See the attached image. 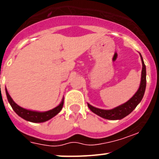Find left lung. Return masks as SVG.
I'll return each instance as SVG.
<instances>
[{
	"mask_svg": "<svg viewBox=\"0 0 159 159\" xmlns=\"http://www.w3.org/2000/svg\"><path fill=\"white\" fill-rule=\"evenodd\" d=\"M141 62H142L141 84H140L139 89L137 91L136 93L134 95V96L130 100H128L127 102L117 106V107L114 108V109H109V110L95 108L88 103V106H89V108L91 109L92 112H93L94 113L99 116L102 117V118L106 119V120H121V119L124 118L127 115H129L137 107V106L141 102V99L143 98L146 89V67L141 55Z\"/></svg>",
	"mask_w": 159,
	"mask_h": 159,
	"instance_id": "obj_1",
	"label": "left lung"
}]
</instances>
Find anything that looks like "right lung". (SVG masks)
<instances>
[{"label":"right lung","mask_w":159,"mask_h":159,"mask_svg":"<svg viewBox=\"0 0 159 159\" xmlns=\"http://www.w3.org/2000/svg\"><path fill=\"white\" fill-rule=\"evenodd\" d=\"M5 91L7 100H8L9 103H10L11 106L14 109V111L20 117L23 118L25 120L30 121V122L32 123H43L49 120L51 118H53V116H55L57 114L59 113L61 109H62L63 106H64V98H63L59 106H57L54 109H51V110L47 111V112H36V111L29 110V109H24V108L21 107L18 105H17L13 101L11 97L10 96V95L7 92V89Z\"/></svg>","instance_id":"1"}]
</instances>
